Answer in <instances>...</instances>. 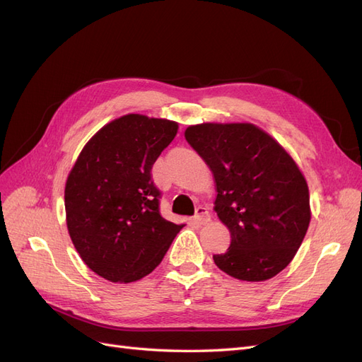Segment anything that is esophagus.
Wrapping results in <instances>:
<instances>
[{
	"instance_id": "34e87169",
	"label": "esophagus",
	"mask_w": 362,
	"mask_h": 362,
	"mask_svg": "<svg viewBox=\"0 0 362 362\" xmlns=\"http://www.w3.org/2000/svg\"><path fill=\"white\" fill-rule=\"evenodd\" d=\"M193 221H194V223H198V225H205L206 222H210V213H208L205 206H199L198 210H196Z\"/></svg>"
}]
</instances>
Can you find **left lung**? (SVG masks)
<instances>
[{"mask_svg":"<svg viewBox=\"0 0 362 362\" xmlns=\"http://www.w3.org/2000/svg\"><path fill=\"white\" fill-rule=\"evenodd\" d=\"M185 140L210 166L214 210L231 245L216 266L242 281H266L286 269L311 221L308 185L275 139L252 124H201Z\"/></svg>","mask_w":362,"mask_h":362,"instance_id":"left-lung-1","label":"left lung"}]
</instances>
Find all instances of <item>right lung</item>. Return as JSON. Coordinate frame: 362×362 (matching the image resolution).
<instances>
[{
  "label": "right lung",
  "mask_w": 362,
  "mask_h": 362,
  "mask_svg": "<svg viewBox=\"0 0 362 362\" xmlns=\"http://www.w3.org/2000/svg\"><path fill=\"white\" fill-rule=\"evenodd\" d=\"M178 124L127 115L87 141L64 187L66 223L87 267L112 282L149 275L182 225L160 214L152 166Z\"/></svg>",
  "instance_id": "1"
}]
</instances>
